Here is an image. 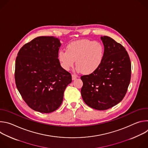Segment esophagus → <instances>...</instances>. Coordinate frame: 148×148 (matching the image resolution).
<instances>
[{
	"instance_id": "1",
	"label": "esophagus",
	"mask_w": 148,
	"mask_h": 148,
	"mask_svg": "<svg viewBox=\"0 0 148 148\" xmlns=\"http://www.w3.org/2000/svg\"><path fill=\"white\" fill-rule=\"evenodd\" d=\"M77 78V76L76 75L72 74V79H73V80H75Z\"/></svg>"
}]
</instances>
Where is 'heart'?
<instances>
[{
	"instance_id": "obj_1",
	"label": "heart",
	"mask_w": 148,
	"mask_h": 148,
	"mask_svg": "<svg viewBox=\"0 0 148 148\" xmlns=\"http://www.w3.org/2000/svg\"><path fill=\"white\" fill-rule=\"evenodd\" d=\"M104 56L102 45L98 41L84 39L70 43L67 51H60L58 58L65 70H70L76 61V70L91 74L98 69Z\"/></svg>"
}]
</instances>
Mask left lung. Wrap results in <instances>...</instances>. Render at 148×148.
Here are the masks:
<instances>
[{
  "instance_id": "left-lung-1",
  "label": "left lung",
  "mask_w": 148,
  "mask_h": 148,
  "mask_svg": "<svg viewBox=\"0 0 148 148\" xmlns=\"http://www.w3.org/2000/svg\"><path fill=\"white\" fill-rule=\"evenodd\" d=\"M101 39L104 56L100 66L92 73L81 77L83 101L97 110H108L120 102L127 92L131 75V64L125 49L112 38Z\"/></svg>"
}]
</instances>
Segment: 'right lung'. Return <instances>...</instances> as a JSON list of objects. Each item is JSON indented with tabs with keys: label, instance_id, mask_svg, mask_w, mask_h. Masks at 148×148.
<instances>
[{
	"label": "right lung",
	"instance_id": "obj_1",
	"mask_svg": "<svg viewBox=\"0 0 148 148\" xmlns=\"http://www.w3.org/2000/svg\"><path fill=\"white\" fill-rule=\"evenodd\" d=\"M61 44L53 36H40L25 45L16 59L17 88L28 106L41 113L59 108L71 74L60 65L58 50Z\"/></svg>",
	"mask_w": 148,
	"mask_h": 148
}]
</instances>
